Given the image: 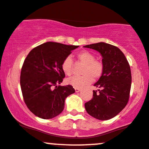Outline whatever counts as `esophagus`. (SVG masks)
<instances>
[{
    "label": "esophagus",
    "instance_id": "esophagus-1",
    "mask_svg": "<svg viewBox=\"0 0 149 149\" xmlns=\"http://www.w3.org/2000/svg\"><path fill=\"white\" fill-rule=\"evenodd\" d=\"M75 91H76V92H79L80 91V89H78V88H75Z\"/></svg>",
    "mask_w": 149,
    "mask_h": 149
}]
</instances>
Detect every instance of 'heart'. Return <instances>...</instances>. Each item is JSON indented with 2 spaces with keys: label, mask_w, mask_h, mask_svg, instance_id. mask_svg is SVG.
<instances>
[{
  "label": "heart",
  "mask_w": 149,
  "mask_h": 149,
  "mask_svg": "<svg viewBox=\"0 0 149 149\" xmlns=\"http://www.w3.org/2000/svg\"><path fill=\"white\" fill-rule=\"evenodd\" d=\"M76 58L80 63L84 64L82 70V76H72L67 80L68 85L74 88H82L89 85L94 80L99 79L104 73V64L101 60H96L94 53L89 51H80L77 53ZM73 60L70 56L66 57L61 64V68L66 75L71 74L73 71Z\"/></svg>",
  "instance_id": "b5f03b06"
}]
</instances>
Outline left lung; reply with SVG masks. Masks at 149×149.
<instances>
[{
    "label": "left lung",
    "mask_w": 149,
    "mask_h": 149,
    "mask_svg": "<svg viewBox=\"0 0 149 149\" xmlns=\"http://www.w3.org/2000/svg\"><path fill=\"white\" fill-rule=\"evenodd\" d=\"M85 48L101 53L104 73L94 86L93 98L85 103L89 115L99 120L114 117L126 107L130 96L132 76L129 63L123 52L115 46L99 42Z\"/></svg>",
    "instance_id": "left-lung-1"
}]
</instances>
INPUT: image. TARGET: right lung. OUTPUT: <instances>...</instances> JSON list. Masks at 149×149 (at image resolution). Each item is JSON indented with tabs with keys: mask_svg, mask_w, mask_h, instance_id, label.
Listing matches in <instances>:
<instances>
[{
	"mask_svg": "<svg viewBox=\"0 0 149 149\" xmlns=\"http://www.w3.org/2000/svg\"><path fill=\"white\" fill-rule=\"evenodd\" d=\"M78 46L48 42L31 50L25 59L20 76L23 100L39 118L49 119L64 110L65 98L75 92L71 85H58L65 73L61 64Z\"/></svg>",
	"mask_w": 149,
	"mask_h": 149,
	"instance_id": "add662e5",
	"label": "right lung"
}]
</instances>
